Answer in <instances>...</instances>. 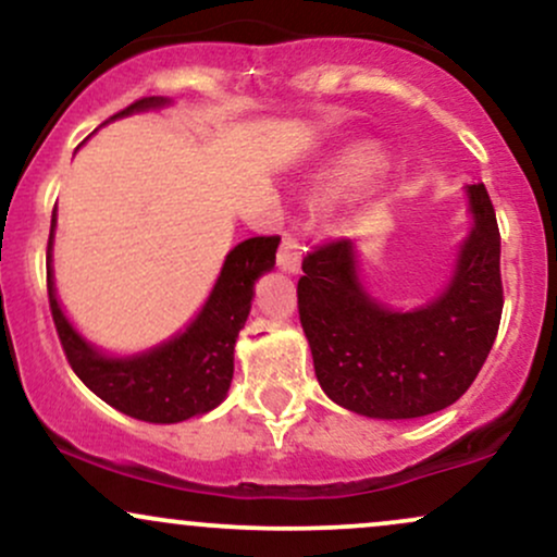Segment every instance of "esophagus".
<instances>
[{"instance_id":"34e87169","label":"esophagus","mask_w":557,"mask_h":557,"mask_svg":"<svg viewBox=\"0 0 557 557\" xmlns=\"http://www.w3.org/2000/svg\"><path fill=\"white\" fill-rule=\"evenodd\" d=\"M300 259H304V240H300L296 233L287 230L283 235V243H280V253H277L280 267H283L285 272H298Z\"/></svg>"}]
</instances>
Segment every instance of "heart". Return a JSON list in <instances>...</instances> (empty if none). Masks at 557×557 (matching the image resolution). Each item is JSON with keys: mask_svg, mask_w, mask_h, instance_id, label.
I'll return each mask as SVG.
<instances>
[{"mask_svg": "<svg viewBox=\"0 0 557 557\" xmlns=\"http://www.w3.org/2000/svg\"><path fill=\"white\" fill-rule=\"evenodd\" d=\"M382 170V159L374 154L372 149H350L337 159V164L332 168V185L337 188H356V185L369 183L376 172Z\"/></svg>", "mask_w": 557, "mask_h": 557, "instance_id": "heart-1", "label": "heart"}]
</instances>
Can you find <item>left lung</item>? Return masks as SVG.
<instances>
[{"label": "left lung", "instance_id": "8db88e82", "mask_svg": "<svg viewBox=\"0 0 557 557\" xmlns=\"http://www.w3.org/2000/svg\"><path fill=\"white\" fill-rule=\"evenodd\" d=\"M450 287L417 311H389L361 290L354 243L330 238L304 257L298 317L319 385L372 419H417L456 403L487 361L503 314L500 230L482 183Z\"/></svg>", "mask_w": 557, "mask_h": 557}]
</instances>
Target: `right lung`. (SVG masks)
<instances>
[{
  "label": "right lung",
  "mask_w": 557,
  "mask_h": 557,
  "mask_svg": "<svg viewBox=\"0 0 557 557\" xmlns=\"http://www.w3.org/2000/svg\"><path fill=\"white\" fill-rule=\"evenodd\" d=\"M162 96H144L123 114L162 107ZM112 117V120H114ZM54 233V214H52ZM52 233L47 246V293L57 335L73 372L101 400L127 417L151 424H175L212 411L225 400L233 380L235 337L251 311L253 283L274 267L280 235H257L227 253L220 280L201 314L183 335L133 359H107L96 354L62 314L52 280Z\"/></svg>",
  "instance_id": "1"
}]
</instances>
